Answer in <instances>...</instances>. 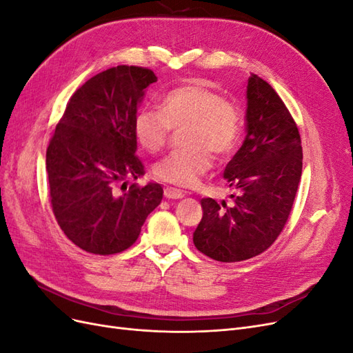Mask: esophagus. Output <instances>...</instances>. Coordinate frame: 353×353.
<instances>
[{
    "label": "esophagus",
    "mask_w": 353,
    "mask_h": 353,
    "mask_svg": "<svg viewBox=\"0 0 353 353\" xmlns=\"http://www.w3.org/2000/svg\"><path fill=\"white\" fill-rule=\"evenodd\" d=\"M163 194L166 199H172V200H176V199H183L184 197V193L178 188H172V187H166L163 190Z\"/></svg>",
    "instance_id": "34e87169"
}]
</instances>
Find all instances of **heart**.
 <instances>
[{
	"label": "heart",
	"mask_w": 353,
	"mask_h": 353,
	"mask_svg": "<svg viewBox=\"0 0 353 353\" xmlns=\"http://www.w3.org/2000/svg\"><path fill=\"white\" fill-rule=\"evenodd\" d=\"M183 126L181 144L185 148L157 162L153 174L162 183L193 187L213 166L212 153L225 159L236 152L243 116L236 103L193 79L166 92L159 101V110L141 109L134 117L137 141L150 153L163 148L170 130Z\"/></svg>",
	"instance_id": "obj_1"
}]
</instances>
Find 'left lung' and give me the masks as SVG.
Returning <instances> with one entry per match:
<instances>
[{
	"label": "left lung",
	"instance_id": "left-lung-1",
	"mask_svg": "<svg viewBox=\"0 0 353 353\" xmlns=\"http://www.w3.org/2000/svg\"><path fill=\"white\" fill-rule=\"evenodd\" d=\"M245 100V138L223 172L232 201L201 199L203 218L193 234L197 250L219 262L250 259L270 248L302 176L301 135L279 94L252 74Z\"/></svg>",
	"mask_w": 353,
	"mask_h": 353
}]
</instances>
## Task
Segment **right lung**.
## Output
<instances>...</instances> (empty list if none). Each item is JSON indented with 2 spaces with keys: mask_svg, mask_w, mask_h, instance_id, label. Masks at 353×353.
Instances as JSON below:
<instances>
[{
  "mask_svg": "<svg viewBox=\"0 0 353 353\" xmlns=\"http://www.w3.org/2000/svg\"><path fill=\"white\" fill-rule=\"evenodd\" d=\"M150 69L116 66L95 74L72 95L47 148L50 199L66 237L82 250L114 254L137 241L147 216L160 205L163 188L128 179L144 175L135 156L134 117Z\"/></svg>",
  "mask_w": 353,
  "mask_h": 353,
  "instance_id": "add662e5",
  "label": "right lung"
}]
</instances>
